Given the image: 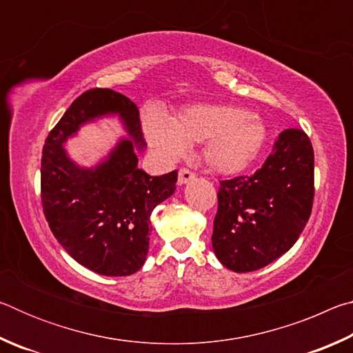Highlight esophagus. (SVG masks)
<instances>
[{
    "label": "esophagus",
    "mask_w": 353,
    "mask_h": 353,
    "mask_svg": "<svg viewBox=\"0 0 353 353\" xmlns=\"http://www.w3.org/2000/svg\"><path fill=\"white\" fill-rule=\"evenodd\" d=\"M194 177H196V174H194L193 171H190L187 168H182L181 171H179L177 181H179V183H181V185H185V183H188L191 181H194Z\"/></svg>",
    "instance_id": "obj_1"
}]
</instances>
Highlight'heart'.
<instances>
[{
	"instance_id": "1",
	"label": "heart",
	"mask_w": 353,
	"mask_h": 353,
	"mask_svg": "<svg viewBox=\"0 0 353 353\" xmlns=\"http://www.w3.org/2000/svg\"><path fill=\"white\" fill-rule=\"evenodd\" d=\"M149 145L166 160H181L190 145L204 143L202 160L207 168L235 176L250 168L268 141V128L255 113L232 104H199L183 109L174 119L159 112L143 115Z\"/></svg>"
}]
</instances>
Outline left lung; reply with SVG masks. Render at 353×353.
<instances>
[{"mask_svg":"<svg viewBox=\"0 0 353 353\" xmlns=\"http://www.w3.org/2000/svg\"><path fill=\"white\" fill-rule=\"evenodd\" d=\"M219 183L214 255L230 271L261 270L294 246L312 214V141L301 129H286L259 171Z\"/></svg>","mask_w":353,"mask_h":353,"instance_id":"left-lung-1","label":"left lung"}]
</instances>
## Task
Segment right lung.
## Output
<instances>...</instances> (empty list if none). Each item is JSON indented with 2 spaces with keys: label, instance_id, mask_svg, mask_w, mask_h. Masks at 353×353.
<instances>
[{
  "label": "right lung",
  "instance_id": "right-lung-1",
  "mask_svg": "<svg viewBox=\"0 0 353 353\" xmlns=\"http://www.w3.org/2000/svg\"><path fill=\"white\" fill-rule=\"evenodd\" d=\"M118 116L127 130L92 169L69 159L63 145L82 123ZM146 148L140 112L110 88L82 93L45 140L41 155V205L61 246L101 276H130L145 265L151 213L176 191L177 171L149 176L139 168Z\"/></svg>",
  "mask_w": 353,
  "mask_h": 353
}]
</instances>
